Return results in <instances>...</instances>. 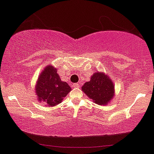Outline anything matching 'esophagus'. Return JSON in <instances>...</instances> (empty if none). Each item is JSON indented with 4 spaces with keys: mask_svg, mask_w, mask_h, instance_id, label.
Here are the masks:
<instances>
[{
    "mask_svg": "<svg viewBox=\"0 0 154 154\" xmlns=\"http://www.w3.org/2000/svg\"><path fill=\"white\" fill-rule=\"evenodd\" d=\"M73 87L75 88H78L79 87H80V85H79V84H73Z\"/></svg>",
    "mask_w": 154,
    "mask_h": 154,
    "instance_id": "1",
    "label": "esophagus"
}]
</instances>
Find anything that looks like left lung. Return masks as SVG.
I'll return each mask as SVG.
<instances>
[{"instance_id":"left-lung-1","label":"left lung","mask_w":154,"mask_h":154,"mask_svg":"<svg viewBox=\"0 0 154 154\" xmlns=\"http://www.w3.org/2000/svg\"><path fill=\"white\" fill-rule=\"evenodd\" d=\"M82 91L98 105H106L114 95V85L105 73H95L84 85Z\"/></svg>"}]
</instances>
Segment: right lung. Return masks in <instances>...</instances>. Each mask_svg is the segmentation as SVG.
<instances>
[{"instance_id": "right-lung-1", "label": "right lung", "mask_w": 154, "mask_h": 154, "mask_svg": "<svg viewBox=\"0 0 154 154\" xmlns=\"http://www.w3.org/2000/svg\"><path fill=\"white\" fill-rule=\"evenodd\" d=\"M70 91L67 83L61 81L57 69L51 66L45 68L40 74L35 88L38 101H45L49 106L58 105Z\"/></svg>"}]
</instances>
